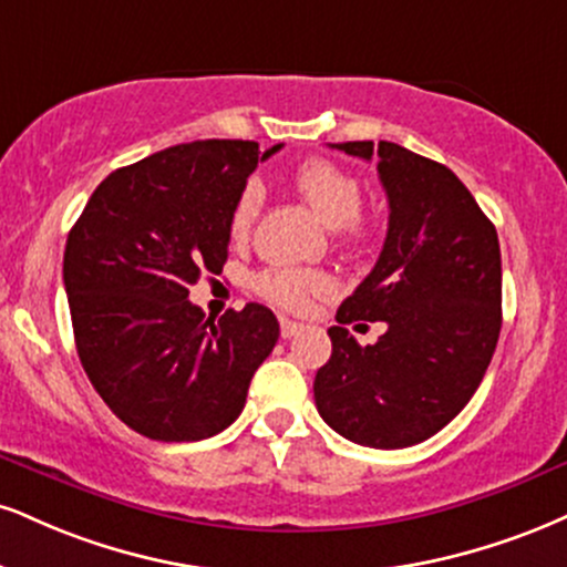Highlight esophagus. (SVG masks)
<instances>
[{
	"instance_id": "obj_1",
	"label": "esophagus",
	"mask_w": 567,
	"mask_h": 567,
	"mask_svg": "<svg viewBox=\"0 0 567 567\" xmlns=\"http://www.w3.org/2000/svg\"><path fill=\"white\" fill-rule=\"evenodd\" d=\"M279 332H282V338H296L298 332H303V324L292 322V319H279Z\"/></svg>"
}]
</instances>
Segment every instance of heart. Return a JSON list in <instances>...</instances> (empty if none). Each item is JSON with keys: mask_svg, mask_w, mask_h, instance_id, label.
I'll list each match as a JSON object with an SVG mask.
<instances>
[{"mask_svg": "<svg viewBox=\"0 0 567 567\" xmlns=\"http://www.w3.org/2000/svg\"><path fill=\"white\" fill-rule=\"evenodd\" d=\"M292 187L303 197L306 206L317 214L319 221L330 229H340L346 245L370 243L374 229L372 216L361 214V184L357 176L336 166V163L324 158L303 161L301 166L292 172ZM264 206V189L261 184L248 182L237 195L235 206L229 214V231L235 240H245L254 229L258 214ZM256 290L261 292L266 301H271L279 309L298 311L303 309L309 296L327 290V277L322 271L309 269H292V266H277V269H266L256 279Z\"/></svg>", "mask_w": 567, "mask_h": 567, "instance_id": "1", "label": "heart"}]
</instances>
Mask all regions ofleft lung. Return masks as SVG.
<instances>
[{
  "mask_svg": "<svg viewBox=\"0 0 567 567\" xmlns=\"http://www.w3.org/2000/svg\"><path fill=\"white\" fill-rule=\"evenodd\" d=\"M378 161L388 235L378 264L327 330L332 357L313 399L332 431L372 449H404L446 427L478 391L502 330V254L494 224L452 168L395 145H332ZM389 330L360 347L343 323Z\"/></svg>",
  "mask_w": 567,
  "mask_h": 567,
  "instance_id": "8db88e82",
  "label": "left lung"
}]
</instances>
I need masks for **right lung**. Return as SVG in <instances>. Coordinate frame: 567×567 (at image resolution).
Here are the masks:
<instances>
[{"instance_id":"right-lung-1","label":"right lung","mask_w":567,"mask_h":567,"mask_svg":"<svg viewBox=\"0 0 567 567\" xmlns=\"http://www.w3.org/2000/svg\"><path fill=\"white\" fill-rule=\"evenodd\" d=\"M279 147L200 140L161 150L102 179L68 235L63 282L81 367L140 435L221 433L275 349L279 322L266 306L214 322L187 296L227 264L231 206Z\"/></svg>"}]
</instances>
